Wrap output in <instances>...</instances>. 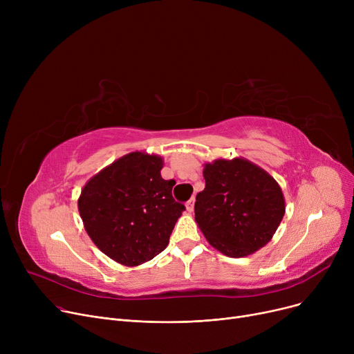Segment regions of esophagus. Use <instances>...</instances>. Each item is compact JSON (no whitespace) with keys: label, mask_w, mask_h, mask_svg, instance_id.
Listing matches in <instances>:
<instances>
[{"label":"esophagus","mask_w":354,"mask_h":354,"mask_svg":"<svg viewBox=\"0 0 354 354\" xmlns=\"http://www.w3.org/2000/svg\"><path fill=\"white\" fill-rule=\"evenodd\" d=\"M194 205H195V198H191V199L187 202V211H188V212H192V211H194Z\"/></svg>","instance_id":"esophagus-1"}]
</instances>
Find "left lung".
Here are the masks:
<instances>
[{
    "label": "left lung",
    "instance_id": "8db88e82",
    "mask_svg": "<svg viewBox=\"0 0 354 354\" xmlns=\"http://www.w3.org/2000/svg\"><path fill=\"white\" fill-rule=\"evenodd\" d=\"M203 179L195 221L214 248L241 258L270 243L286 212L283 191L271 175L235 158L207 163Z\"/></svg>",
    "mask_w": 354,
    "mask_h": 354
}]
</instances>
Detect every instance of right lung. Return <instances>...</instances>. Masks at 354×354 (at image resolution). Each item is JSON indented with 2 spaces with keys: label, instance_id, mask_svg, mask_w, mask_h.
I'll use <instances>...</instances> for the list:
<instances>
[{
  "label": "right lung",
  "instance_id": "obj_1",
  "mask_svg": "<svg viewBox=\"0 0 354 354\" xmlns=\"http://www.w3.org/2000/svg\"><path fill=\"white\" fill-rule=\"evenodd\" d=\"M158 155L132 152L93 176L82 189L79 212L96 247L135 267L162 252L185 211L172 196L175 180L160 176Z\"/></svg>",
  "mask_w": 354,
  "mask_h": 354
}]
</instances>
